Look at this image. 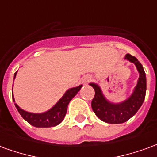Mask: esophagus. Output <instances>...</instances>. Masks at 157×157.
Returning a JSON list of instances; mask_svg holds the SVG:
<instances>
[{"instance_id": "obj_1", "label": "esophagus", "mask_w": 157, "mask_h": 157, "mask_svg": "<svg viewBox=\"0 0 157 157\" xmlns=\"http://www.w3.org/2000/svg\"><path fill=\"white\" fill-rule=\"evenodd\" d=\"M92 81V77L91 76H88V77H86V79L85 80V82H89Z\"/></svg>"}]
</instances>
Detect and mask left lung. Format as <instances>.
<instances>
[{
    "label": "left lung",
    "instance_id": "8db88e82",
    "mask_svg": "<svg viewBox=\"0 0 157 157\" xmlns=\"http://www.w3.org/2000/svg\"><path fill=\"white\" fill-rule=\"evenodd\" d=\"M125 59L133 62L136 65L140 73V77L135 92L128 100L119 104L110 103L104 98L98 86L93 83L90 84L95 91V96L92 101V110L98 118L108 124H117L128 121L137 113L145 100L146 77L143 66L135 56H132L129 54L125 55Z\"/></svg>",
    "mask_w": 157,
    "mask_h": 157
}]
</instances>
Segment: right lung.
Masks as SVG:
<instances>
[{"label": "right lung", "mask_w": 157, "mask_h": 157, "mask_svg": "<svg viewBox=\"0 0 157 157\" xmlns=\"http://www.w3.org/2000/svg\"><path fill=\"white\" fill-rule=\"evenodd\" d=\"M16 74H17V72H15L14 78L16 77ZM82 86L81 85L77 87L69 89L65 93V95L62 97V98L50 110H48V112L44 113L38 114V113L26 112L24 110L20 109L17 103H15V106L22 118L33 126L38 127V128L55 127L63 121V119L66 114L69 102H71V100L76 95V93L80 91V89L82 88ZM13 101L15 102L14 98H13Z\"/></svg>", "instance_id": "obj_1"}]
</instances>
